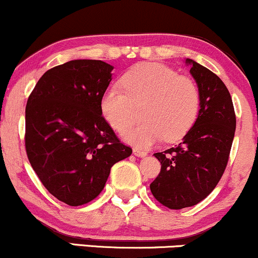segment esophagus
I'll use <instances>...</instances> for the list:
<instances>
[{
    "instance_id": "1",
    "label": "esophagus",
    "mask_w": 258,
    "mask_h": 258,
    "mask_svg": "<svg viewBox=\"0 0 258 258\" xmlns=\"http://www.w3.org/2000/svg\"><path fill=\"white\" fill-rule=\"evenodd\" d=\"M133 152H134V155L138 156V157H145V156H147V152L140 149H134L133 150Z\"/></svg>"
}]
</instances>
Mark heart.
<instances>
[{"instance_id": "b5f03b06", "label": "heart", "mask_w": 258, "mask_h": 258, "mask_svg": "<svg viewBox=\"0 0 258 258\" xmlns=\"http://www.w3.org/2000/svg\"><path fill=\"white\" fill-rule=\"evenodd\" d=\"M101 97V112L112 128L121 132L143 107V123L123 132L128 143L147 147L161 140L176 141L195 123L200 111L199 86L191 78L179 75L161 63L146 62L133 67Z\"/></svg>"}]
</instances>
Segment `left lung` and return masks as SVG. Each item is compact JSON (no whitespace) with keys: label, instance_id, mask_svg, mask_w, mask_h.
<instances>
[{"label":"left lung","instance_id":"left-lung-1","mask_svg":"<svg viewBox=\"0 0 258 258\" xmlns=\"http://www.w3.org/2000/svg\"><path fill=\"white\" fill-rule=\"evenodd\" d=\"M185 63L199 86V115L178 146L155 153L161 172L150 185L155 199L170 210L195 206L212 192L227 167L236 126L224 83L195 60Z\"/></svg>","mask_w":258,"mask_h":258}]
</instances>
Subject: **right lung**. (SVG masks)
Returning a JSON list of instances; mask_svg holds the SVG:
<instances>
[{
	"instance_id": "right-lung-1",
	"label": "right lung",
	"mask_w": 258,
	"mask_h": 258,
	"mask_svg": "<svg viewBox=\"0 0 258 258\" xmlns=\"http://www.w3.org/2000/svg\"><path fill=\"white\" fill-rule=\"evenodd\" d=\"M113 67L74 59L48 69L25 108V150L51 195L69 206L97 198L114 163L132 155L102 117Z\"/></svg>"
}]
</instances>
